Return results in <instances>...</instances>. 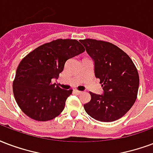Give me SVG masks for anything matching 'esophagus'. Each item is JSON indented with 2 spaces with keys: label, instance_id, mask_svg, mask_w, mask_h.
Here are the masks:
<instances>
[{
  "label": "esophagus",
  "instance_id": "1",
  "mask_svg": "<svg viewBox=\"0 0 153 153\" xmlns=\"http://www.w3.org/2000/svg\"><path fill=\"white\" fill-rule=\"evenodd\" d=\"M74 92L77 94V95H79V94H82V91H79V90H74Z\"/></svg>",
  "mask_w": 153,
  "mask_h": 153
}]
</instances>
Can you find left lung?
<instances>
[{"label":"left lung","mask_w":153,"mask_h":153,"mask_svg":"<svg viewBox=\"0 0 153 153\" xmlns=\"http://www.w3.org/2000/svg\"><path fill=\"white\" fill-rule=\"evenodd\" d=\"M94 61L95 76L102 83L104 94L90 92L91 100L83 105L92 118L109 123L123 117L137 98L140 77L131 57L109 42L80 39Z\"/></svg>","instance_id":"obj_1"}]
</instances>
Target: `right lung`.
<instances>
[{
    "instance_id": "add662e5",
    "label": "right lung",
    "mask_w": 153,
    "mask_h": 153,
    "mask_svg": "<svg viewBox=\"0 0 153 153\" xmlns=\"http://www.w3.org/2000/svg\"><path fill=\"white\" fill-rule=\"evenodd\" d=\"M85 51L76 39H58L34 49L20 62L13 82L19 108L31 119L45 122L57 117L72 90L52 82L62 73L65 62Z\"/></svg>"
}]
</instances>
